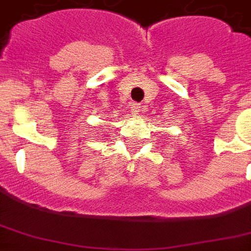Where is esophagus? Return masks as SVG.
<instances>
[{
	"instance_id": "obj_1",
	"label": "esophagus",
	"mask_w": 251,
	"mask_h": 251,
	"mask_svg": "<svg viewBox=\"0 0 251 251\" xmlns=\"http://www.w3.org/2000/svg\"><path fill=\"white\" fill-rule=\"evenodd\" d=\"M131 110H133V113H141V112H143V106L141 105V104H138V102H133L131 104Z\"/></svg>"
}]
</instances>
